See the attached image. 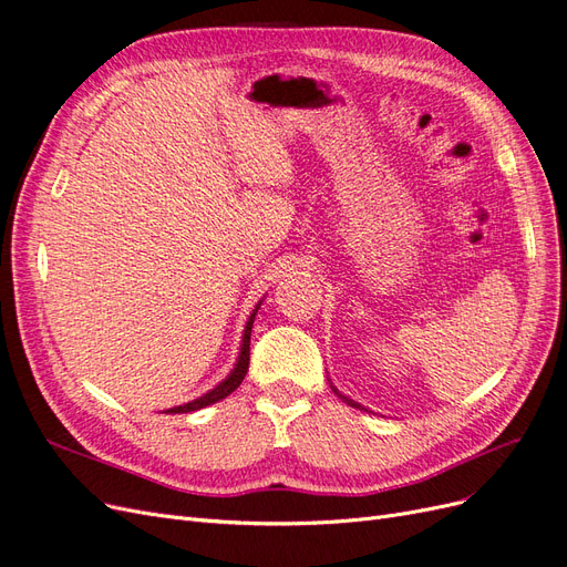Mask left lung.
I'll use <instances>...</instances> for the list:
<instances>
[{
	"mask_svg": "<svg viewBox=\"0 0 567 567\" xmlns=\"http://www.w3.org/2000/svg\"><path fill=\"white\" fill-rule=\"evenodd\" d=\"M336 392H338V390H336ZM338 398H342V394H340V392H338ZM342 400H346L348 404H352V406H357V409H359V404H357V402H352V400H348V398H342Z\"/></svg>",
	"mask_w": 567,
	"mask_h": 567,
	"instance_id": "left-lung-1",
	"label": "left lung"
}]
</instances>
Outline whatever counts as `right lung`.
I'll return each mask as SVG.
<instances>
[{
    "mask_svg": "<svg viewBox=\"0 0 567 567\" xmlns=\"http://www.w3.org/2000/svg\"><path fill=\"white\" fill-rule=\"evenodd\" d=\"M257 310H260V305L255 307L250 319H248V323H246L244 342H241V354H238V362H236L234 371L227 375V379L221 381L217 388H213L210 392H205L203 398H198V400H194V402H188V404H182V406H175V409H167V414H188V411H198V409H203V406H208V404H215V402H219V400H225L227 394H231L238 385H241V381L246 379V373H248V362H250V331H252V321H255Z\"/></svg>",
    "mask_w": 567,
    "mask_h": 567,
    "instance_id": "add662e5",
    "label": "right lung"
}]
</instances>
